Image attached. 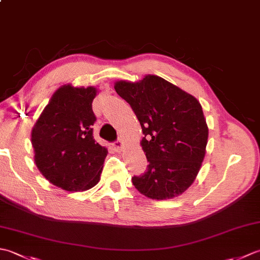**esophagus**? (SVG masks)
I'll list each match as a JSON object with an SVG mask.
<instances>
[{
  "label": "esophagus",
  "mask_w": 260,
  "mask_h": 260,
  "mask_svg": "<svg viewBox=\"0 0 260 260\" xmlns=\"http://www.w3.org/2000/svg\"><path fill=\"white\" fill-rule=\"evenodd\" d=\"M114 146H115V148H117V150H121V148L124 147V141L118 139L117 141L114 142Z\"/></svg>",
  "instance_id": "1"
}]
</instances>
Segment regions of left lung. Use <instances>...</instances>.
I'll return each instance as SVG.
<instances>
[{
    "mask_svg": "<svg viewBox=\"0 0 260 260\" xmlns=\"http://www.w3.org/2000/svg\"><path fill=\"white\" fill-rule=\"evenodd\" d=\"M115 90L131 105L144 134L141 145L148 165L132 178L134 186L155 200L182 194L206 155L209 132L200 103L154 75L139 82L117 81Z\"/></svg>",
    "mask_w": 260,
    "mask_h": 260,
    "instance_id": "obj_1",
    "label": "left lung"
}]
</instances>
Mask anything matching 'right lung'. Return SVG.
Returning <instances> with one entry per match:
<instances>
[{
  "label": "right lung",
  "mask_w": 260,
  "mask_h": 260,
  "mask_svg": "<svg viewBox=\"0 0 260 260\" xmlns=\"http://www.w3.org/2000/svg\"><path fill=\"white\" fill-rule=\"evenodd\" d=\"M96 93L95 87H60L32 128L36 165L66 191L88 190L101 178L108 151L92 135Z\"/></svg>",
  "instance_id": "add662e5"
}]
</instances>
